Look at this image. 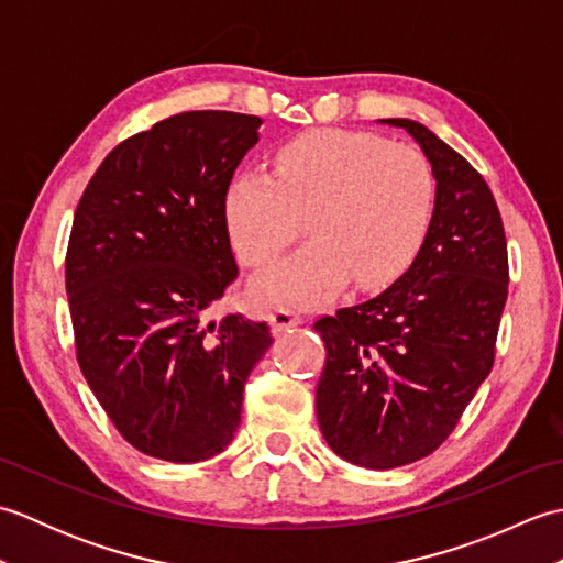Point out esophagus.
<instances>
[{
	"label": "esophagus",
	"mask_w": 563,
	"mask_h": 563,
	"mask_svg": "<svg viewBox=\"0 0 563 563\" xmlns=\"http://www.w3.org/2000/svg\"><path fill=\"white\" fill-rule=\"evenodd\" d=\"M268 321H271L273 333H283L297 324H302V317L292 312V309H275V312L268 317Z\"/></svg>",
	"instance_id": "1"
}]
</instances>
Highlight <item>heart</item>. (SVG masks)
<instances>
[{"label":"heart","instance_id":"b5f03b06","mask_svg":"<svg viewBox=\"0 0 563 563\" xmlns=\"http://www.w3.org/2000/svg\"><path fill=\"white\" fill-rule=\"evenodd\" d=\"M435 210V176L409 145L351 130H312L275 154V172L244 169L224 190L239 258L266 266L300 234L312 242L251 283L273 307H319L345 288L377 290L411 266Z\"/></svg>","mask_w":563,"mask_h":563}]
</instances>
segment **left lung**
<instances>
[{
  "instance_id": "8db88e82",
  "label": "left lung",
  "mask_w": 563,
  "mask_h": 563,
  "mask_svg": "<svg viewBox=\"0 0 563 563\" xmlns=\"http://www.w3.org/2000/svg\"><path fill=\"white\" fill-rule=\"evenodd\" d=\"M435 176V210L404 275L363 305L319 319L327 367L317 418L329 448L365 470L433 452L492 373L508 297V249L492 188L462 154L409 118Z\"/></svg>"
}]
</instances>
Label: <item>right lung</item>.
<instances>
[{"label":"right lung","mask_w":563,"mask_h":563,"mask_svg":"<svg viewBox=\"0 0 563 563\" xmlns=\"http://www.w3.org/2000/svg\"><path fill=\"white\" fill-rule=\"evenodd\" d=\"M258 115L188 111L121 142L71 222L67 297L93 397L140 452L202 462L230 445L266 321L208 309L236 278L224 190Z\"/></svg>","instance_id":"obj_1"}]
</instances>
